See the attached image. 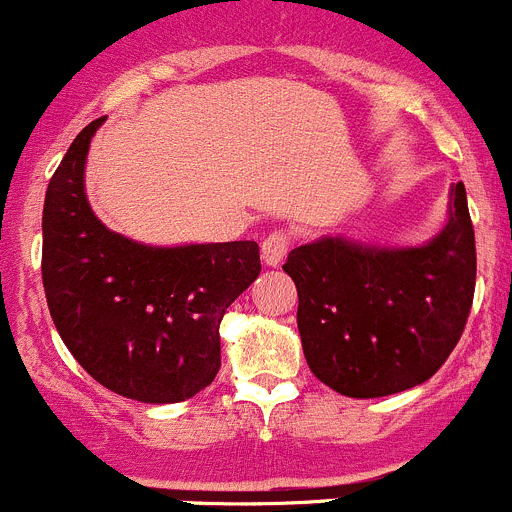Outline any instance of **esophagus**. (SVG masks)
Returning <instances> with one entry per match:
<instances>
[{
  "label": "esophagus",
  "mask_w": 512,
  "mask_h": 512,
  "mask_svg": "<svg viewBox=\"0 0 512 512\" xmlns=\"http://www.w3.org/2000/svg\"><path fill=\"white\" fill-rule=\"evenodd\" d=\"M287 250H290V232L272 230L270 235L262 240V260H265V265H280L282 257L287 255Z\"/></svg>",
  "instance_id": "esophagus-1"
}]
</instances>
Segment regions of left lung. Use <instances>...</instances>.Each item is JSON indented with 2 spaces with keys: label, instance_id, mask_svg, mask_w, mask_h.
I'll list each match as a JSON object with an SVG mask.
<instances>
[{
  "label": "left lung",
  "instance_id": "obj_1",
  "mask_svg": "<svg viewBox=\"0 0 512 512\" xmlns=\"http://www.w3.org/2000/svg\"><path fill=\"white\" fill-rule=\"evenodd\" d=\"M282 270L297 287V330L312 375L347 398H382L430 380L458 345L475 292L465 185L428 245L342 237L300 245Z\"/></svg>",
  "mask_w": 512,
  "mask_h": 512
}]
</instances>
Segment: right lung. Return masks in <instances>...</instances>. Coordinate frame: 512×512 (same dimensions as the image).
<instances>
[{
	"instance_id": "add662e5",
	"label": "right lung",
	"mask_w": 512,
	"mask_h": 512,
	"mask_svg": "<svg viewBox=\"0 0 512 512\" xmlns=\"http://www.w3.org/2000/svg\"><path fill=\"white\" fill-rule=\"evenodd\" d=\"M102 122L74 137L44 197L49 315L99 385L140 403H180L215 380L222 315L260 275V247H150L107 230L84 195V162Z\"/></svg>"
}]
</instances>
